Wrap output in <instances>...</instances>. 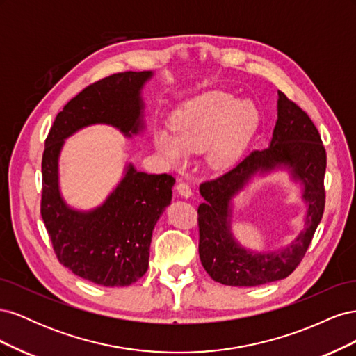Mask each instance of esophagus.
<instances>
[{
    "mask_svg": "<svg viewBox=\"0 0 356 356\" xmlns=\"http://www.w3.org/2000/svg\"><path fill=\"white\" fill-rule=\"evenodd\" d=\"M177 191L179 193L182 197H186V199L193 196V191H191L190 186L187 184V182H184V181H179L178 182V184H177Z\"/></svg>",
    "mask_w": 356,
    "mask_h": 356,
    "instance_id": "34e87169",
    "label": "esophagus"
}]
</instances>
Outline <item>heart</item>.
Returning <instances> with one entry per match:
<instances>
[{"instance_id": "1", "label": "heart", "mask_w": 356, "mask_h": 356, "mask_svg": "<svg viewBox=\"0 0 356 356\" xmlns=\"http://www.w3.org/2000/svg\"><path fill=\"white\" fill-rule=\"evenodd\" d=\"M258 113L252 102L211 90L187 101L172 115V131L157 129L154 145L172 165H182L190 152L208 148L213 168H229L238 160L255 131Z\"/></svg>"}]
</instances>
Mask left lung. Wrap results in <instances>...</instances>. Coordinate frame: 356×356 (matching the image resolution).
Here are the masks:
<instances>
[{
	"label": "left lung",
	"mask_w": 356,
	"mask_h": 356,
	"mask_svg": "<svg viewBox=\"0 0 356 356\" xmlns=\"http://www.w3.org/2000/svg\"><path fill=\"white\" fill-rule=\"evenodd\" d=\"M277 120L270 145L248 154L238 166L217 179L200 184L199 255L215 282L230 286H257L281 281L296 270L314 239L325 208L324 177L327 153L310 117L285 93L277 92ZM289 170L304 186L308 204L305 229L282 250L252 253L231 233V200L257 174Z\"/></svg>",
	"instance_id": "obj_1"
}]
</instances>
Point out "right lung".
<instances>
[{
    "instance_id": "right-lung-1",
    "label": "right lung",
    "mask_w": 356,
    "mask_h": 356,
    "mask_svg": "<svg viewBox=\"0 0 356 356\" xmlns=\"http://www.w3.org/2000/svg\"><path fill=\"white\" fill-rule=\"evenodd\" d=\"M152 71L113 74L88 86L56 115L42 153L41 217L60 264L102 286H127L148 268L154 225L172 200L175 178L145 174L129 163L101 207L77 211L59 190L65 139L83 127L110 124L131 138L144 129L141 90Z\"/></svg>"
}]
</instances>
